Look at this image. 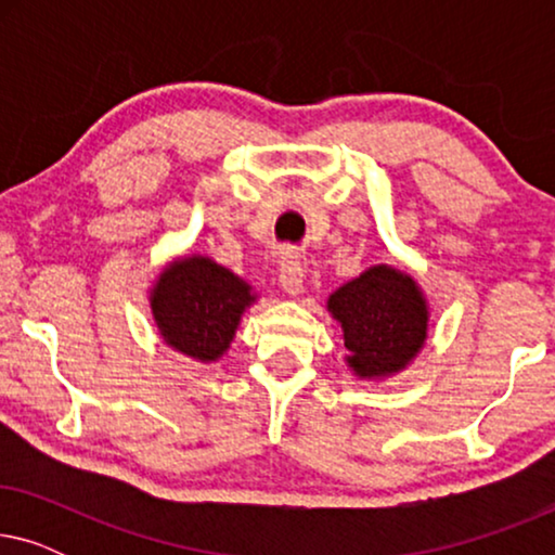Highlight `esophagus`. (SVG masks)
Here are the masks:
<instances>
[{
	"label": "esophagus",
	"instance_id": "esophagus-1",
	"mask_svg": "<svg viewBox=\"0 0 555 555\" xmlns=\"http://www.w3.org/2000/svg\"><path fill=\"white\" fill-rule=\"evenodd\" d=\"M280 287L287 295H298L302 291V262L293 249H283L280 253Z\"/></svg>",
	"mask_w": 555,
	"mask_h": 555
}]
</instances>
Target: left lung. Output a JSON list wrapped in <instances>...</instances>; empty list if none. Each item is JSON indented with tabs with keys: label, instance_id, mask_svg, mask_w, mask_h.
<instances>
[{
	"label": "left lung",
	"instance_id": "1",
	"mask_svg": "<svg viewBox=\"0 0 555 555\" xmlns=\"http://www.w3.org/2000/svg\"><path fill=\"white\" fill-rule=\"evenodd\" d=\"M344 328L346 361L361 378L399 374L427 340V300L412 275L374 264L328 298Z\"/></svg>",
	"mask_w": 555,
	"mask_h": 555
}]
</instances>
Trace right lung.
<instances>
[{"label": "right lung", "mask_w": 555, "mask_h": 555, "mask_svg": "<svg viewBox=\"0 0 555 555\" xmlns=\"http://www.w3.org/2000/svg\"><path fill=\"white\" fill-rule=\"evenodd\" d=\"M255 300L245 280L209 257L192 255L166 264L151 291V313L173 351L209 363L222 359Z\"/></svg>", "instance_id": "1"}]
</instances>
